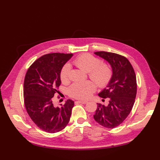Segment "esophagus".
Returning a JSON list of instances; mask_svg holds the SVG:
<instances>
[{"label": "esophagus", "instance_id": "obj_1", "mask_svg": "<svg viewBox=\"0 0 160 160\" xmlns=\"http://www.w3.org/2000/svg\"><path fill=\"white\" fill-rule=\"evenodd\" d=\"M78 102L80 104H86L88 101H86V100H78Z\"/></svg>", "mask_w": 160, "mask_h": 160}]
</instances>
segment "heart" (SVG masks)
Listing matches in <instances>:
<instances>
[{"label": "heart", "instance_id": "heart-1", "mask_svg": "<svg viewBox=\"0 0 160 160\" xmlns=\"http://www.w3.org/2000/svg\"><path fill=\"white\" fill-rule=\"evenodd\" d=\"M73 64L80 69L88 72L89 77L100 87H105L110 82L112 77V70L110 65L100 63L99 59L89 54H83L78 56L72 62ZM71 65L66 63L61 70L60 79L62 83H66L69 80ZM96 89V86L91 81L77 82L69 88L70 96L87 99Z\"/></svg>", "mask_w": 160, "mask_h": 160}]
</instances>
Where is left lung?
I'll use <instances>...</instances> for the list:
<instances>
[{"label":"left lung","mask_w":160,"mask_h":160,"mask_svg":"<svg viewBox=\"0 0 160 160\" xmlns=\"http://www.w3.org/2000/svg\"><path fill=\"white\" fill-rule=\"evenodd\" d=\"M94 54L110 65L112 77L106 88L98 94L103 98H108L109 103L107 106L97 103L93 117L104 127L113 128L127 118L135 102L137 92L136 74L130 62L122 56L104 51Z\"/></svg>","instance_id":"left-lung-1"}]
</instances>
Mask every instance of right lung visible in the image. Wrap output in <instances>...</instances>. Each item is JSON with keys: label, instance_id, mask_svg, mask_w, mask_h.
Segmentation results:
<instances>
[{"label": "right lung", "instance_id": "1", "mask_svg": "<svg viewBox=\"0 0 160 160\" xmlns=\"http://www.w3.org/2000/svg\"><path fill=\"white\" fill-rule=\"evenodd\" d=\"M72 56L61 53L45 54L32 63L25 76V108L33 122L48 133L61 131L70 120L74 102L68 99L64 105L56 107L52 98L61 84L62 67Z\"/></svg>", "mask_w": 160, "mask_h": 160}]
</instances>
